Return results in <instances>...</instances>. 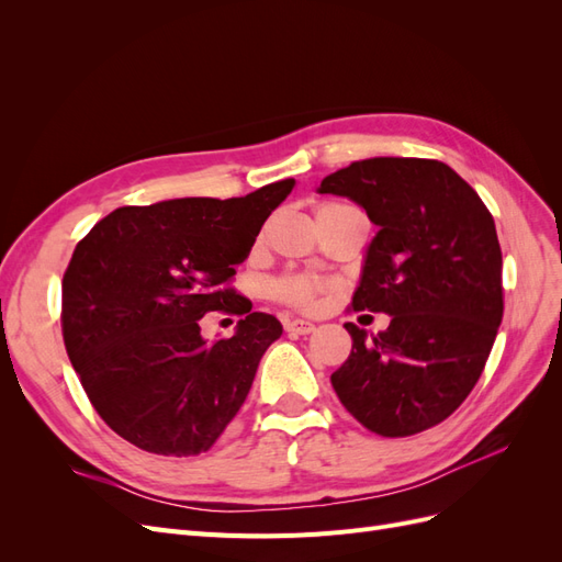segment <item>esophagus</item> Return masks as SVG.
I'll return each instance as SVG.
<instances>
[{
    "label": "esophagus",
    "mask_w": 562,
    "mask_h": 562,
    "mask_svg": "<svg viewBox=\"0 0 562 562\" xmlns=\"http://www.w3.org/2000/svg\"><path fill=\"white\" fill-rule=\"evenodd\" d=\"M283 328H285L288 335H310L314 330V323L302 321V318H293V321H285Z\"/></svg>",
    "instance_id": "34e87169"
}]
</instances>
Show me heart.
I'll return each mask as SVG.
<instances>
[{
    "label": "heart",
    "instance_id": "b5f03b06",
    "mask_svg": "<svg viewBox=\"0 0 562 562\" xmlns=\"http://www.w3.org/2000/svg\"><path fill=\"white\" fill-rule=\"evenodd\" d=\"M342 211H359L349 206V203H339L330 201L323 203L318 213H342ZM333 283L323 277L316 274H283L269 283V295L277 302L285 304V307H293L300 312H310L316 310L323 295L330 293Z\"/></svg>",
    "mask_w": 562,
    "mask_h": 562
}]
</instances>
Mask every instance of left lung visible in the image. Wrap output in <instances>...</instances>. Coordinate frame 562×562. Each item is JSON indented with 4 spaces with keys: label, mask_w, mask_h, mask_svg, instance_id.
Returning a JSON list of instances; mask_svg holds the SVG:
<instances>
[{
    "label": "left lung",
    "mask_w": 562,
    "mask_h": 562,
    "mask_svg": "<svg viewBox=\"0 0 562 562\" xmlns=\"http://www.w3.org/2000/svg\"><path fill=\"white\" fill-rule=\"evenodd\" d=\"M318 192L349 196L380 227L351 307L391 316L378 335L345 323L353 345L330 375L335 394L372 434L431 429L464 403L495 345L504 314L495 220L436 159L353 161Z\"/></svg>",
    "instance_id": "obj_1"
}]
</instances>
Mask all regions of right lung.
Returning <instances> with one entry per match:
<instances>
[{
	"label": "right lung",
	"instance_id": "right-lung-1",
	"mask_svg": "<svg viewBox=\"0 0 562 562\" xmlns=\"http://www.w3.org/2000/svg\"><path fill=\"white\" fill-rule=\"evenodd\" d=\"M293 184L124 206L77 244L63 277L65 349L95 413L135 448L206 452L239 413L283 328L229 281ZM209 311L247 318L209 346L198 328Z\"/></svg>",
	"mask_w": 562,
	"mask_h": 562
}]
</instances>
